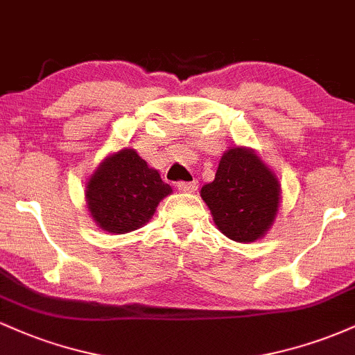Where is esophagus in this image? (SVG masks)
<instances>
[{
  "mask_svg": "<svg viewBox=\"0 0 355 355\" xmlns=\"http://www.w3.org/2000/svg\"><path fill=\"white\" fill-rule=\"evenodd\" d=\"M178 190L182 191H195L198 189V182L197 180H191V182H177Z\"/></svg>",
  "mask_w": 355,
  "mask_h": 355,
  "instance_id": "1",
  "label": "esophagus"
}]
</instances>
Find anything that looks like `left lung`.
I'll use <instances>...</instances> for the list:
<instances>
[{"instance_id":"8db88e82","label":"left lung","mask_w":355,"mask_h":355,"mask_svg":"<svg viewBox=\"0 0 355 355\" xmlns=\"http://www.w3.org/2000/svg\"><path fill=\"white\" fill-rule=\"evenodd\" d=\"M200 193L215 225L235 242L263 237L279 210L280 187L275 175L247 148L223 153L215 180L203 185Z\"/></svg>"}]
</instances>
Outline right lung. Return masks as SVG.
Listing matches in <instances>:
<instances>
[{
	"instance_id": "right-lung-1",
	"label": "right lung",
	"mask_w": 355,
	"mask_h": 355,
	"mask_svg": "<svg viewBox=\"0 0 355 355\" xmlns=\"http://www.w3.org/2000/svg\"><path fill=\"white\" fill-rule=\"evenodd\" d=\"M172 187L132 148H123L98 166L87 187L88 210L110 234L140 229Z\"/></svg>"
}]
</instances>
